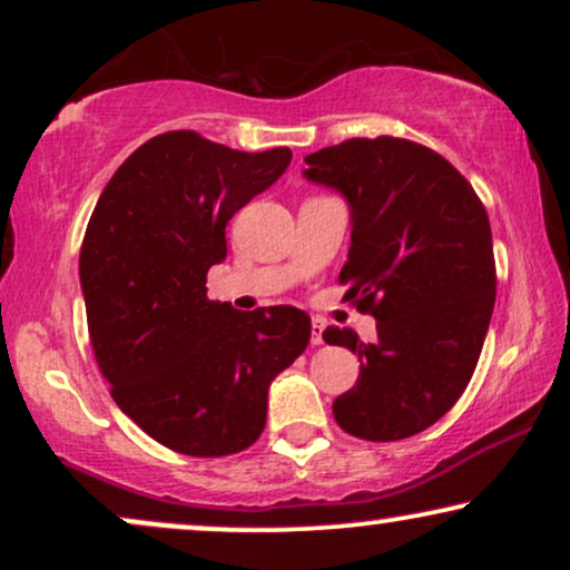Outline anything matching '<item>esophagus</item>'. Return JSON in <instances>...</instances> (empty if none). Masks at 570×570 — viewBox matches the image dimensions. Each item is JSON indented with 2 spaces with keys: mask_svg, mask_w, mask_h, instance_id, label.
Returning a JSON list of instances; mask_svg holds the SVG:
<instances>
[{
  "mask_svg": "<svg viewBox=\"0 0 570 570\" xmlns=\"http://www.w3.org/2000/svg\"><path fill=\"white\" fill-rule=\"evenodd\" d=\"M311 343L313 345H322L324 343V322H322V318H313V324H311Z\"/></svg>",
  "mask_w": 570,
  "mask_h": 570,
  "instance_id": "34e87169",
  "label": "esophagus"
}]
</instances>
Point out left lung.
<instances>
[{
  "label": "left lung",
  "instance_id": "obj_1",
  "mask_svg": "<svg viewBox=\"0 0 570 570\" xmlns=\"http://www.w3.org/2000/svg\"><path fill=\"white\" fill-rule=\"evenodd\" d=\"M305 163L307 179L348 200L343 299L377 322L375 343L324 330L362 362L332 412L358 440H407L440 421L474 375L495 305L488 212L453 163L410 139H348Z\"/></svg>",
  "mask_w": 570,
  "mask_h": 570
}]
</instances>
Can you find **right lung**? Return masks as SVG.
<instances>
[{
  "instance_id": "right-lung-1",
  "label": "right lung",
  "mask_w": 570,
  "mask_h": 570,
  "mask_svg": "<svg viewBox=\"0 0 570 570\" xmlns=\"http://www.w3.org/2000/svg\"><path fill=\"white\" fill-rule=\"evenodd\" d=\"M292 160L240 153L195 130L141 144L104 187L80 248L90 345L112 399L181 455L219 458L259 440L267 389L311 340L292 305L244 313L206 297L225 227Z\"/></svg>"
}]
</instances>
